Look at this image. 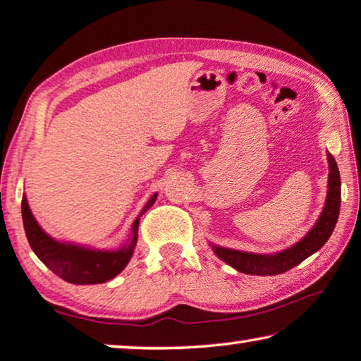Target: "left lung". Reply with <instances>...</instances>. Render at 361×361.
I'll use <instances>...</instances> for the list:
<instances>
[{"mask_svg":"<svg viewBox=\"0 0 361 361\" xmlns=\"http://www.w3.org/2000/svg\"><path fill=\"white\" fill-rule=\"evenodd\" d=\"M329 162V180H328V196L323 207L322 215L310 231L302 238L299 243L281 250L278 254H250L243 250H234L226 247L212 245L214 252L220 259L231 265L234 270L245 274H259V276H271L290 270L304 262L307 257L317 252L328 241L331 233L339 219L341 210V175L334 157L328 152Z\"/></svg>","mask_w":361,"mask_h":361,"instance_id":"obj_1","label":"left lung"}]
</instances>
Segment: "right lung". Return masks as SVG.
<instances>
[{
  "instance_id": "obj_1",
  "label": "right lung",
  "mask_w": 361,
  "mask_h": 361,
  "mask_svg": "<svg viewBox=\"0 0 361 361\" xmlns=\"http://www.w3.org/2000/svg\"><path fill=\"white\" fill-rule=\"evenodd\" d=\"M156 197L157 194H154L147 201L140 216L156 202ZM140 216L133 221L127 244L117 250H98L56 241L42 230L28 207L27 197H22V220L32 250L51 271L72 284H99L116 278L133 255L138 241Z\"/></svg>"
}]
</instances>
